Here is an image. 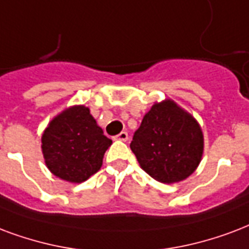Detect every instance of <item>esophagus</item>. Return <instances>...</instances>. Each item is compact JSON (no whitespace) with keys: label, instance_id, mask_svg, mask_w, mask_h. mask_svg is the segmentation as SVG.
Masks as SVG:
<instances>
[{"label":"esophagus","instance_id":"34e87169","mask_svg":"<svg viewBox=\"0 0 249 249\" xmlns=\"http://www.w3.org/2000/svg\"><path fill=\"white\" fill-rule=\"evenodd\" d=\"M116 138H117V140H120V141H126V140H128V138H129L128 132L119 133V134H117V136H116Z\"/></svg>","mask_w":249,"mask_h":249}]
</instances>
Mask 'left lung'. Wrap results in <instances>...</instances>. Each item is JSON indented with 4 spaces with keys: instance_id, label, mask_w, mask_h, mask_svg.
Returning <instances> with one entry per match:
<instances>
[{
    "instance_id": "8db88e82",
    "label": "left lung",
    "mask_w": 249,
    "mask_h": 249,
    "mask_svg": "<svg viewBox=\"0 0 249 249\" xmlns=\"http://www.w3.org/2000/svg\"><path fill=\"white\" fill-rule=\"evenodd\" d=\"M130 149L151 178L160 183H178L198 166L204 137L197 121L167 99L154 104L143 116Z\"/></svg>"
}]
</instances>
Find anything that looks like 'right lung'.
Instances as JSON below:
<instances>
[{"label":"right lung","mask_w":249,"mask_h":249,"mask_svg":"<svg viewBox=\"0 0 249 249\" xmlns=\"http://www.w3.org/2000/svg\"><path fill=\"white\" fill-rule=\"evenodd\" d=\"M112 141L103 134L90 109L75 106L49 123L41 137L45 164L53 175L82 183L96 174Z\"/></svg>","instance_id":"add662e5"}]
</instances>
